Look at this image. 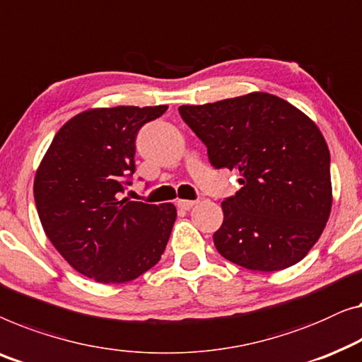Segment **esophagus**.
Segmentation results:
<instances>
[{
	"instance_id": "34e87169",
	"label": "esophagus",
	"mask_w": 362,
	"mask_h": 362,
	"mask_svg": "<svg viewBox=\"0 0 362 362\" xmlns=\"http://www.w3.org/2000/svg\"><path fill=\"white\" fill-rule=\"evenodd\" d=\"M177 207L182 209V211H189L194 206H196L197 201H189V199H180V201L176 202Z\"/></svg>"
}]
</instances>
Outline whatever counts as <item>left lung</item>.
<instances>
[{
  "instance_id": "left-lung-1",
  "label": "left lung",
  "mask_w": 362,
  "mask_h": 362,
  "mask_svg": "<svg viewBox=\"0 0 362 362\" xmlns=\"http://www.w3.org/2000/svg\"><path fill=\"white\" fill-rule=\"evenodd\" d=\"M180 114L207 146L216 168L242 185L222 202L214 245L225 259L251 271H281L318 242L333 204L329 151L317 124L274 94L181 106Z\"/></svg>"
}]
</instances>
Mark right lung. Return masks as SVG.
I'll return each instance as SVG.
<instances>
[{"label": "right lung", "mask_w": 362, "mask_h": 362, "mask_svg": "<svg viewBox=\"0 0 362 362\" xmlns=\"http://www.w3.org/2000/svg\"><path fill=\"white\" fill-rule=\"evenodd\" d=\"M168 106L86 109L62 125L34 177L44 232L73 269L101 284L158 263L176 220L171 202L119 199L135 171V137Z\"/></svg>", "instance_id": "1"}]
</instances>
